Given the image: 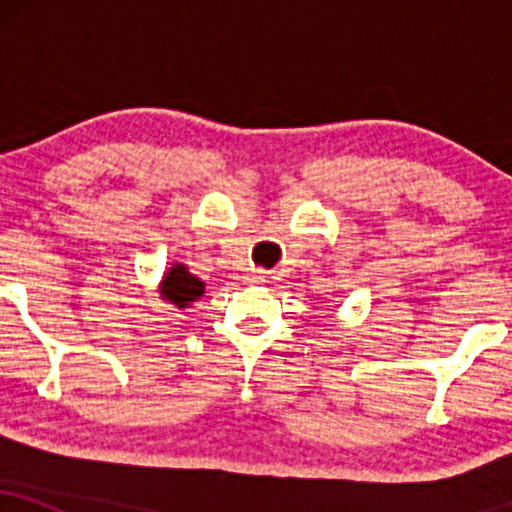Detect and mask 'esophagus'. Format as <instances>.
I'll return each instance as SVG.
<instances>
[{
	"instance_id": "34e87169",
	"label": "esophagus",
	"mask_w": 512,
	"mask_h": 512,
	"mask_svg": "<svg viewBox=\"0 0 512 512\" xmlns=\"http://www.w3.org/2000/svg\"><path fill=\"white\" fill-rule=\"evenodd\" d=\"M264 276H267V272H264V269H250L248 281H252V284H257V281H264Z\"/></svg>"
}]
</instances>
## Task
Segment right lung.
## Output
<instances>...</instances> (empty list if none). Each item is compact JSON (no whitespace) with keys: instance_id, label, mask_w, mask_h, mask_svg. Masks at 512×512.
<instances>
[{"instance_id":"obj_1","label":"right lung","mask_w":512,"mask_h":512,"mask_svg":"<svg viewBox=\"0 0 512 512\" xmlns=\"http://www.w3.org/2000/svg\"><path fill=\"white\" fill-rule=\"evenodd\" d=\"M158 293H161L163 301L173 303L175 308H190V303L204 293V281L187 272L185 264H173L161 279Z\"/></svg>"}]
</instances>
